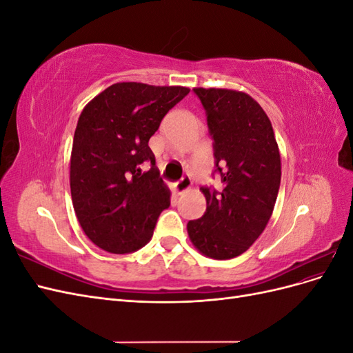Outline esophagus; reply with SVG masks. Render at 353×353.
Segmentation results:
<instances>
[{"instance_id": "34e87169", "label": "esophagus", "mask_w": 353, "mask_h": 353, "mask_svg": "<svg viewBox=\"0 0 353 353\" xmlns=\"http://www.w3.org/2000/svg\"><path fill=\"white\" fill-rule=\"evenodd\" d=\"M190 187H191V178L190 176H183L178 181V183H175V191L178 194L184 193V191H187Z\"/></svg>"}]
</instances>
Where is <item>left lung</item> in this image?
Returning <instances> with one entry per match:
<instances>
[{"label": "left lung", "instance_id": "left-lung-1", "mask_svg": "<svg viewBox=\"0 0 353 353\" xmlns=\"http://www.w3.org/2000/svg\"><path fill=\"white\" fill-rule=\"evenodd\" d=\"M206 112L222 188L201 187L205 215L188 221L190 240L212 259L240 256L268 223L279 196L281 159L272 125L250 95L194 88Z\"/></svg>", "mask_w": 353, "mask_h": 353}]
</instances>
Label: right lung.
<instances>
[{"label":"right lung","instance_id":"add662e5","mask_svg":"<svg viewBox=\"0 0 353 353\" xmlns=\"http://www.w3.org/2000/svg\"><path fill=\"white\" fill-rule=\"evenodd\" d=\"M188 92L119 82L82 110L72 145L70 193L83 232L100 249L125 254L150 241L170 193L148 140Z\"/></svg>","mask_w":353,"mask_h":353}]
</instances>
